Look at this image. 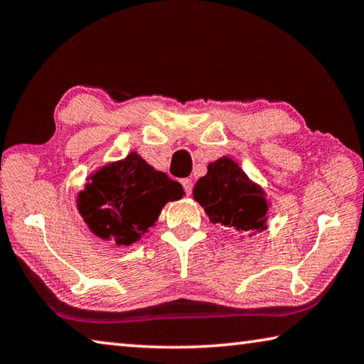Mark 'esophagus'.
Returning a JSON list of instances; mask_svg holds the SVG:
<instances>
[{"mask_svg":"<svg viewBox=\"0 0 364 364\" xmlns=\"http://www.w3.org/2000/svg\"><path fill=\"white\" fill-rule=\"evenodd\" d=\"M181 184H183V188H184V191H186L188 196L193 193V186H194L193 180H189V178H184V180H181Z\"/></svg>","mask_w":364,"mask_h":364,"instance_id":"1","label":"esophagus"}]
</instances>
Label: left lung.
<instances>
[{"mask_svg":"<svg viewBox=\"0 0 364 364\" xmlns=\"http://www.w3.org/2000/svg\"><path fill=\"white\" fill-rule=\"evenodd\" d=\"M193 194L212 223L249 236L268 228L271 204L267 193L231 157L223 156L208 164L207 175L197 180Z\"/></svg>","mask_w":364,"mask_h":364,"instance_id":"obj_1","label":"left lung"}]
</instances>
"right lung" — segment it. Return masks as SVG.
Returning <instances> with one entry per match:
<instances>
[{
	"mask_svg": "<svg viewBox=\"0 0 364 364\" xmlns=\"http://www.w3.org/2000/svg\"><path fill=\"white\" fill-rule=\"evenodd\" d=\"M77 194V210L102 241L132 245L156 225L167 202L180 200L178 181L151 167L138 152L102 165Z\"/></svg>",
	"mask_w": 364,
	"mask_h": 364,
	"instance_id": "add662e5",
	"label": "right lung"
}]
</instances>
